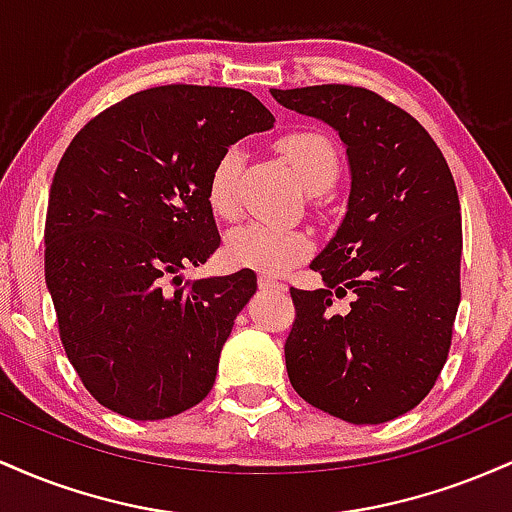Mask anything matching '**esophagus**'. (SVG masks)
I'll use <instances>...</instances> for the list:
<instances>
[{
    "mask_svg": "<svg viewBox=\"0 0 512 512\" xmlns=\"http://www.w3.org/2000/svg\"><path fill=\"white\" fill-rule=\"evenodd\" d=\"M257 284H260L262 291H286V286L281 284V281H276L274 276H267V274H262L260 279H257Z\"/></svg>",
    "mask_w": 512,
    "mask_h": 512,
    "instance_id": "esophagus-1",
    "label": "esophagus"
}]
</instances>
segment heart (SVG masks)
<instances>
[{
	"label": "heart",
	"instance_id": "obj_1",
	"mask_svg": "<svg viewBox=\"0 0 512 512\" xmlns=\"http://www.w3.org/2000/svg\"><path fill=\"white\" fill-rule=\"evenodd\" d=\"M279 151L291 163L293 173L308 192L320 195L330 190L339 175V154L334 144L315 129H296L279 139ZM243 154L231 146L216 158L209 175V204L219 216L236 214V182ZM226 260L236 267L257 269V272L279 274L291 264L303 260L310 252V238L293 228H279L272 223L250 221L233 228L226 238Z\"/></svg>",
	"mask_w": 512,
	"mask_h": 512
}]
</instances>
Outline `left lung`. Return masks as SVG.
Masks as SVG:
<instances>
[{
    "label": "left lung",
    "mask_w": 512,
    "mask_h": 512,
    "mask_svg": "<svg viewBox=\"0 0 512 512\" xmlns=\"http://www.w3.org/2000/svg\"><path fill=\"white\" fill-rule=\"evenodd\" d=\"M276 103L327 122L346 146L344 221L310 262L325 286L291 289L293 390L349 424H385L436 385L460 305L462 216L455 180L419 122L368 88L279 91ZM355 293L337 314L331 298Z\"/></svg>",
    "instance_id": "left-lung-1"
}]
</instances>
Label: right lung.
I'll return each instance as SVG.
<instances>
[{"label": "right lung", "mask_w": 512, "mask_h": 512, "mask_svg": "<svg viewBox=\"0 0 512 512\" xmlns=\"http://www.w3.org/2000/svg\"><path fill=\"white\" fill-rule=\"evenodd\" d=\"M274 127L243 88L170 84L103 110L55 170L45 284L81 383L103 407L156 421L195 407L257 276L187 281L221 245L209 204L216 158Z\"/></svg>", "instance_id": "add662e5"}]
</instances>
